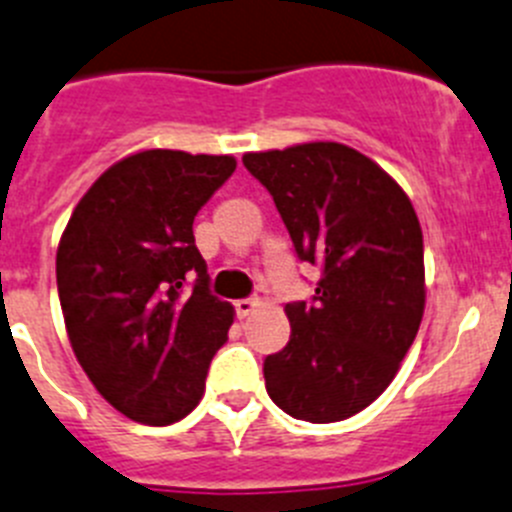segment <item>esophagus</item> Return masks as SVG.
<instances>
[{
  "label": "esophagus",
  "mask_w": 512,
  "mask_h": 512,
  "mask_svg": "<svg viewBox=\"0 0 512 512\" xmlns=\"http://www.w3.org/2000/svg\"><path fill=\"white\" fill-rule=\"evenodd\" d=\"M257 305H260V300L257 298H242L234 303V310H237V315H240V318H247L250 313H255Z\"/></svg>",
  "instance_id": "34e87169"
}]
</instances>
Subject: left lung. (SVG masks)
<instances>
[{
	"label": "left lung",
	"mask_w": 512,
	"mask_h": 512,
	"mask_svg": "<svg viewBox=\"0 0 512 512\" xmlns=\"http://www.w3.org/2000/svg\"><path fill=\"white\" fill-rule=\"evenodd\" d=\"M272 194L295 252L323 270L313 303L285 305L290 341L265 389L303 422H341L384 394L424 315L417 212L369 156L333 141L242 156Z\"/></svg>",
	"instance_id": "left-lung-1"
}]
</instances>
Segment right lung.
<instances>
[{
	"instance_id": "right-lung-1",
	"label": "right lung",
	"mask_w": 512,
	"mask_h": 512,
	"mask_svg": "<svg viewBox=\"0 0 512 512\" xmlns=\"http://www.w3.org/2000/svg\"><path fill=\"white\" fill-rule=\"evenodd\" d=\"M234 169V156L138 151L95 179L60 237L70 346L98 394L133 422L184 419L227 341L234 308L209 293L191 227Z\"/></svg>"
}]
</instances>
